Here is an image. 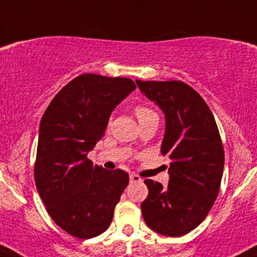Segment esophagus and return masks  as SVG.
Masks as SVG:
<instances>
[{
	"instance_id": "1",
	"label": "esophagus",
	"mask_w": 257,
	"mask_h": 257,
	"mask_svg": "<svg viewBox=\"0 0 257 257\" xmlns=\"http://www.w3.org/2000/svg\"><path fill=\"white\" fill-rule=\"evenodd\" d=\"M129 179H131V183H140V181H142V179L136 174H132Z\"/></svg>"
}]
</instances>
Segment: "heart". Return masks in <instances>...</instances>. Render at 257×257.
Masks as SVG:
<instances>
[{"label":"heart","instance_id":"heart-1","mask_svg":"<svg viewBox=\"0 0 257 257\" xmlns=\"http://www.w3.org/2000/svg\"><path fill=\"white\" fill-rule=\"evenodd\" d=\"M134 112H136V116L138 117V121L141 120H145V119H148V117H152V116H157L153 110L148 109L146 106H137L134 109Z\"/></svg>","mask_w":257,"mask_h":257}]
</instances>
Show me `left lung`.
Here are the masks:
<instances>
[{
    "instance_id": "1",
    "label": "left lung",
    "mask_w": 257,
    "mask_h": 257,
    "mask_svg": "<svg viewBox=\"0 0 257 257\" xmlns=\"http://www.w3.org/2000/svg\"><path fill=\"white\" fill-rule=\"evenodd\" d=\"M136 82L165 114L161 153L171 160L169 185L145 180L148 196L141 205L143 219L157 233L184 236L204 220L217 199L224 167L219 132L203 97L186 83Z\"/></svg>"
}]
</instances>
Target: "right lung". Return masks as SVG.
<instances>
[{"mask_svg": "<svg viewBox=\"0 0 257 257\" xmlns=\"http://www.w3.org/2000/svg\"><path fill=\"white\" fill-rule=\"evenodd\" d=\"M134 90L129 78L81 74L43 115L35 185L52 219L71 236L86 239L106 231L128 185L125 171L93 166L87 153L104 137L115 107Z\"/></svg>", "mask_w": 257, "mask_h": 257, "instance_id": "add662e5", "label": "right lung"}]
</instances>
